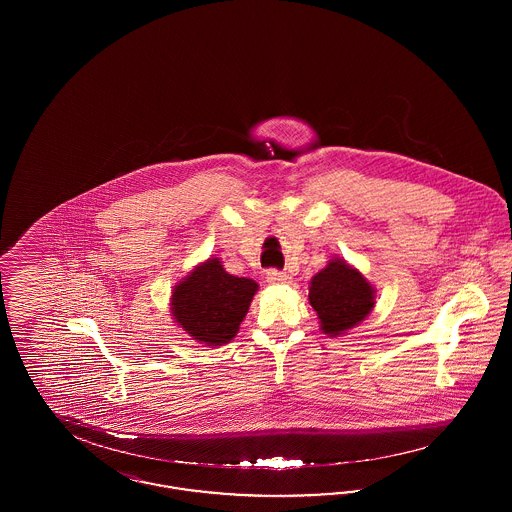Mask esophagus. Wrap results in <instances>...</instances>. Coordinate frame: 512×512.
<instances>
[{"label":"esophagus","mask_w":512,"mask_h":512,"mask_svg":"<svg viewBox=\"0 0 512 512\" xmlns=\"http://www.w3.org/2000/svg\"><path fill=\"white\" fill-rule=\"evenodd\" d=\"M267 282H270V284H286V282H290V274L284 272V270H278V268H270V270H267Z\"/></svg>","instance_id":"34e87169"}]
</instances>
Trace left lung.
<instances>
[{
    "label": "left lung",
    "mask_w": 512,
    "mask_h": 512,
    "mask_svg": "<svg viewBox=\"0 0 512 512\" xmlns=\"http://www.w3.org/2000/svg\"><path fill=\"white\" fill-rule=\"evenodd\" d=\"M309 301L320 318V328L330 336H340L370 313L374 292L361 272L334 259L311 280Z\"/></svg>",
    "instance_id": "8db88e82"
}]
</instances>
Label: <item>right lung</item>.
Returning <instances> with one entry per match:
<instances>
[{
  "instance_id": "obj_1",
  "label": "right lung",
  "mask_w": 512,
  "mask_h": 512,
  "mask_svg": "<svg viewBox=\"0 0 512 512\" xmlns=\"http://www.w3.org/2000/svg\"><path fill=\"white\" fill-rule=\"evenodd\" d=\"M257 282L228 274L219 259L195 268L172 292V317L194 340L228 343L240 328Z\"/></svg>"
}]
</instances>
